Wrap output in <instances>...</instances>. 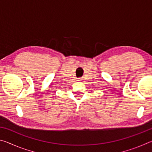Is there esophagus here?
I'll use <instances>...</instances> for the list:
<instances>
[{
  "mask_svg": "<svg viewBox=\"0 0 152 152\" xmlns=\"http://www.w3.org/2000/svg\"><path fill=\"white\" fill-rule=\"evenodd\" d=\"M77 80H78V81H80V80H82L81 78H78V79H77Z\"/></svg>",
  "mask_w": 152,
  "mask_h": 152,
  "instance_id": "1",
  "label": "esophagus"
}]
</instances>
